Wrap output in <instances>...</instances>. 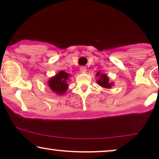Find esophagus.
Returning <instances> with one entry per match:
<instances>
[{
  "label": "esophagus",
  "mask_w": 159,
  "mask_h": 159,
  "mask_svg": "<svg viewBox=\"0 0 159 159\" xmlns=\"http://www.w3.org/2000/svg\"><path fill=\"white\" fill-rule=\"evenodd\" d=\"M80 71H81L82 72H83V73L86 72V71H87V68H86V66H80Z\"/></svg>",
  "instance_id": "1"
}]
</instances>
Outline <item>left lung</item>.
Here are the masks:
<instances>
[{"label": "left lung", "instance_id": "obj_1", "mask_svg": "<svg viewBox=\"0 0 159 159\" xmlns=\"http://www.w3.org/2000/svg\"><path fill=\"white\" fill-rule=\"evenodd\" d=\"M96 75L97 76L100 75V79L98 80V84L99 85H101L106 88H110L111 87L112 84L108 82V78L106 75H103V74L100 75V73L98 72Z\"/></svg>", "mask_w": 159, "mask_h": 159}]
</instances>
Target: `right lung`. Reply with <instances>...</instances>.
<instances>
[{
  "label": "right lung",
  "mask_w": 159,
  "mask_h": 159,
  "mask_svg": "<svg viewBox=\"0 0 159 159\" xmlns=\"http://www.w3.org/2000/svg\"><path fill=\"white\" fill-rule=\"evenodd\" d=\"M69 74L63 71H60L55 77L50 79L48 82L50 88L56 94H63L66 92L67 88H68L67 80L69 79Z\"/></svg>",
  "instance_id": "add662e5"
}]
</instances>
